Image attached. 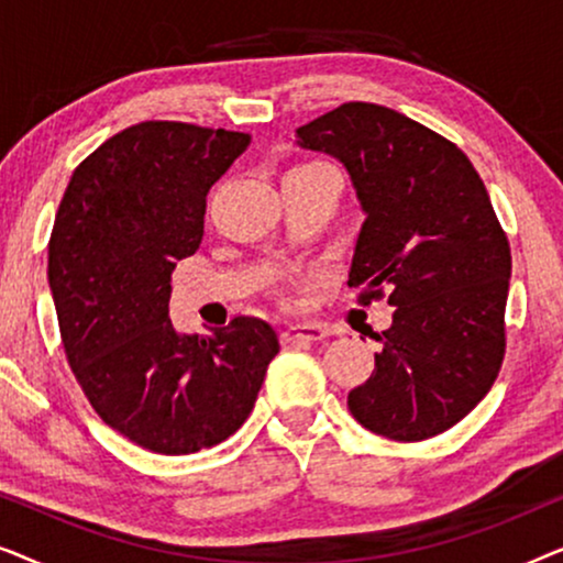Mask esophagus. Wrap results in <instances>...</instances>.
Wrapping results in <instances>:
<instances>
[{"instance_id":"obj_1","label":"esophagus","mask_w":563,"mask_h":563,"mask_svg":"<svg viewBox=\"0 0 563 563\" xmlns=\"http://www.w3.org/2000/svg\"><path fill=\"white\" fill-rule=\"evenodd\" d=\"M328 335V330L322 325H289L282 330L284 343H318Z\"/></svg>"}]
</instances>
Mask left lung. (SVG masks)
Here are the masks:
<instances>
[{"label": "left lung", "mask_w": 563, "mask_h": 563, "mask_svg": "<svg viewBox=\"0 0 563 563\" xmlns=\"http://www.w3.org/2000/svg\"><path fill=\"white\" fill-rule=\"evenodd\" d=\"M341 161L364 212L349 287L387 291L391 325L349 410L391 441H426L482 402L505 356L510 245L464 153L389 107L349 102L297 128Z\"/></svg>", "instance_id": "left-lung-1"}]
</instances>
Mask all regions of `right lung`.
I'll list each match as a JSON object with an SVG mask.
<instances>
[{
  "instance_id": "right-lung-1",
  "label": "right lung",
  "mask_w": 563,
  "mask_h": 563,
  "mask_svg": "<svg viewBox=\"0 0 563 563\" xmlns=\"http://www.w3.org/2000/svg\"><path fill=\"white\" fill-rule=\"evenodd\" d=\"M249 143L141 122L81 161L53 222L48 284L76 382L107 426L164 456L233 435L279 353L264 320L184 335L168 318L176 261L202 243L207 191Z\"/></svg>"
}]
</instances>
